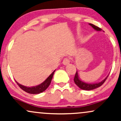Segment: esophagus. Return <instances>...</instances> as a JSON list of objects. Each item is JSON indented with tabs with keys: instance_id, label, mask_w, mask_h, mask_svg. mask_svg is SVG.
<instances>
[{
	"instance_id": "obj_1",
	"label": "esophagus",
	"mask_w": 121,
	"mask_h": 121,
	"mask_svg": "<svg viewBox=\"0 0 121 121\" xmlns=\"http://www.w3.org/2000/svg\"><path fill=\"white\" fill-rule=\"evenodd\" d=\"M70 63V60L69 58H65L63 60V64L64 65H67Z\"/></svg>"
}]
</instances>
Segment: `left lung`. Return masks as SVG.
Instances as JSON below:
<instances>
[{
	"label": "left lung",
	"mask_w": 121,
	"mask_h": 121,
	"mask_svg": "<svg viewBox=\"0 0 121 121\" xmlns=\"http://www.w3.org/2000/svg\"><path fill=\"white\" fill-rule=\"evenodd\" d=\"M89 25H90L93 29L96 30L97 31H101L102 29L101 28H99L96 25H93L92 24H89ZM109 75H108L103 80H102L101 82H99V83H87L86 82H84L83 81H82L79 79V75H78V72L76 71V73H75V77H74V80L75 83L76 84L77 86L80 88V89H83V90H86V91H90V90H93V89L97 88L98 87H100V86H101L105 82L108 77Z\"/></svg>",
	"instance_id": "left-lung-1"
}]
</instances>
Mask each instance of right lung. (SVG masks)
<instances>
[{
  "instance_id": "right-lung-1",
  "label": "right lung",
  "mask_w": 121,
  "mask_h": 121,
  "mask_svg": "<svg viewBox=\"0 0 121 121\" xmlns=\"http://www.w3.org/2000/svg\"><path fill=\"white\" fill-rule=\"evenodd\" d=\"M55 71H54L53 72L49 75V76L45 80L43 83H42L38 85V86H32V87H28V86H22V85L20 84L16 81V83L17 85L20 86V88L24 91L25 92H27L28 93H30V94H39V93H42L43 91H45L46 89L48 88V86L50 84L51 82H52V76H53L54 73Z\"/></svg>"
}]
</instances>
